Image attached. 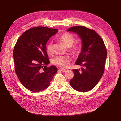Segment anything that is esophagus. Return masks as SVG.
Masks as SVG:
<instances>
[{"label":"esophagus","mask_w":121,"mask_h":121,"mask_svg":"<svg viewBox=\"0 0 121 121\" xmlns=\"http://www.w3.org/2000/svg\"><path fill=\"white\" fill-rule=\"evenodd\" d=\"M60 71H62V72H63V73H64V72H66V69H60Z\"/></svg>","instance_id":"obj_1"}]
</instances>
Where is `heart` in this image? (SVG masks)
Listing matches in <instances>:
<instances>
[{"instance_id": "1", "label": "heart", "mask_w": 121, "mask_h": 121, "mask_svg": "<svg viewBox=\"0 0 121 121\" xmlns=\"http://www.w3.org/2000/svg\"><path fill=\"white\" fill-rule=\"evenodd\" d=\"M68 48V51L74 56L78 55L81 52V46L80 43H77L73 44L75 41L74 37L71 33L65 32L62 34L57 38ZM46 52L48 54H52L53 52L52 41H49L46 45ZM70 57L67 56H58L53 59V64L61 68H67L70 63Z\"/></svg>"}]
</instances>
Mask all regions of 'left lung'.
I'll use <instances>...</instances> for the list:
<instances>
[{
    "label": "left lung",
    "mask_w": 121,
    "mask_h": 121,
    "mask_svg": "<svg viewBox=\"0 0 121 121\" xmlns=\"http://www.w3.org/2000/svg\"><path fill=\"white\" fill-rule=\"evenodd\" d=\"M80 37L81 52L75 62L81 69H74V77L69 81L71 86L78 91L86 92L96 86L104 74L107 51L102 38L95 30L83 26L68 29Z\"/></svg>",
    "instance_id": "left-lung-1"
}]
</instances>
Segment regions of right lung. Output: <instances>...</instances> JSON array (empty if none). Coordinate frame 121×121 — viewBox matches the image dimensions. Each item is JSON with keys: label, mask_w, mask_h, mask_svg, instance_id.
<instances>
[{"label": "right lung", "mask_w": 121, "mask_h": 121, "mask_svg": "<svg viewBox=\"0 0 121 121\" xmlns=\"http://www.w3.org/2000/svg\"><path fill=\"white\" fill-rule=\"evenodd\" d=\"M58 29L38 26L31 28L19 37L13 51L15 72L22 85L30 91L39 92L49 86L57 72L49 63L46 43Z\"/></svg>", "instance_id": "obj_1"}]
</instances>
